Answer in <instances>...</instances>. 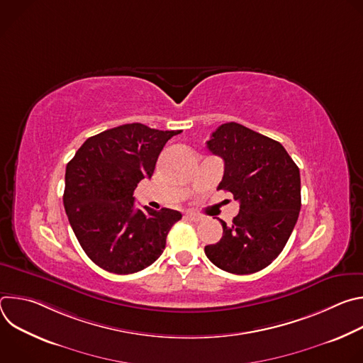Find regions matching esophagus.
<instances>
[{"label": "esophagus", "instance_id": "obj_1", "mask_svg": "<svg viewBox=\"0 0 363 363\" xmlns=\"http://www.w3.org/2000/svg\"><path fill=\"white\" fill-rule=\"evenodd\" d=\"M185 217H186V220H189V221H192V223H199V221L202 220L201 216H196V214H192V213L186 214Z\"/></svg>", "mask_w": 363, "mask_h": 363}]
</instances>
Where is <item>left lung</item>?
Segmentation results:
<instances>
[{
    "mask_svg": "<svg viewBox=\"0 0 363 363\" xmlns=\"http://www.w3.org/2000/svg\"><path fill=\"white\" fill-rule=\"evenodd\" d=\"M206 147L223 158L217 189L234 195L240 213L230 225L220 220L223 237L205 245V254L233 274L260 272L279 257L297 223L300 171L280 142L235 122L218 126Z\"/></svg>",
    "mask_w": 363,
    "mask_h": 363,
    "instance_id": "1",
    "label": "left lung"
}]
</instances>
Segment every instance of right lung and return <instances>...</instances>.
<instances>
[{
	"label": "right lung",
	"instance_id": "right-lung-1",
	"mask_svg": "<svg viewBox=\"0 0 363 363\" xmlns=\"http://www.w3.org/2000/svg\"><path fill=\"white\" fill-rule=\"evenodd\" d=\"M181 130L128 123L89 138L66 167L63 203L82 248L100 269L132 274L157 262L175 210L135 208L138 184L150 178L165 143Z\"/></svg>",
	"mask_w": 363,
	"mask_h": 363
}]
</instances>
